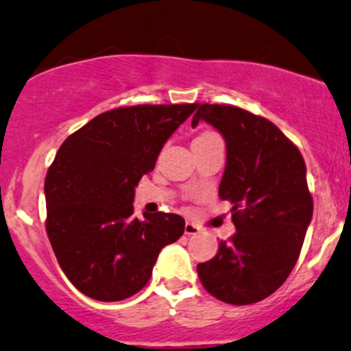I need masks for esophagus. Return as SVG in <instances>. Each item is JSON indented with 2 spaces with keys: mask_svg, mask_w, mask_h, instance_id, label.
Wrapping results in <instances>:
<instances>
[{
  "mask_svg": "<svg viewBox=\"0 0 351 351\" xmlns=\"http://www.w3.org/2000/svg\"><path fill=\"white\" fill-rule=\"evenodd\" d=\"M184 232H186L187 235H195V234H199V232H200V227L197 226V223L191 222V220H187L186 227H184Z\"/></svg>",
  "mask_w": 351,
  "mask_h": 351,
  "instance_id": "obj_1",
  "label": "esophagus"
}]
</instances>
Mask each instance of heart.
<instances>
[{
	"mask_svg": "<svg viewBox=\"0 0 351 351\" xmlns=\"http://www.w3.org/2000/svg\"><path fill=\"white\" fill-rule=\"evenodd\" d=\"M212 136H217V134H215V132H212V131H204L202 134H200L199 137H212Z\"/></svg>",
	"mask_w": 351,
	"mask_h": 351,
	"instance_id": "b5f03b06",
	"label": "heart"
}]
</instances>
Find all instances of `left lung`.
I'll return each instance as SVG.
<instances>
[{
  "label": "left lung",
  "instance_id": "left-lung-1",
  "mask_svg": "<svg viewBox=\"0 0 351 351\" xmlns=\"http://www.w3.org/2000/svg\"><path fill=\"white\" fill-rule=\"evenodd\" d=\"M199 121L214 125L227 144L219 186L232 204L235 234L197 265L208 293L232 305H250L271 295L300 255L313 200L305 160L289 137L269 119L228 104H197Z\"/></svg>",
  "mask_w": 351,
  "mask_h": 351
}]
</instances>
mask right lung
<instances>
[{
    "label": "right lung",
    "mask_w": 351,
    "mask_h": 351,
    "mask_svg": "<svg viewBox=\"0 0 351 351\" xmlns=\"http://www.w3.org/2000/svg\"><path fill=\"white\" fill-rule=\"evenodd\" d=\"M197 104L116 108L59 147L45 180L46 232L59 265L81 293L119 302L149 282L162 247L184 234L177 214L134 217V187Z\"/></svg>",
    "instance_id": "right-lung-1"
}]
</instances>
